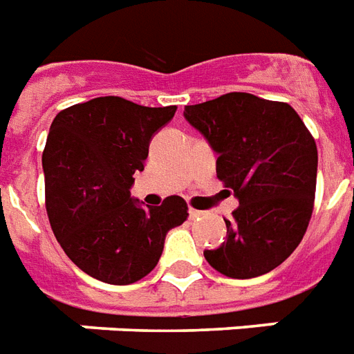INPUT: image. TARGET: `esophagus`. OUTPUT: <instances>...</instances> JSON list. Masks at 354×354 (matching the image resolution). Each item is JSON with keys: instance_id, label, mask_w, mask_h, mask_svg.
I'll list each match as a JSON object with an SVG mask.
<instances>
[{"instance_id": "34e87169", "label": "esophagus", "mask_w": 354, "mask_h": 354, "mask_svg": "<svg viewBox=\"0 0 354 354\" xmlns=\"http://www.w3.org/2000/svg\"><path fill=\"white\" fill-rule=\"evenodd\" d=\"M201 216H204V212L201 210H195V208H189V217L191 219H198Z\"/></svg>"}]
</instances>
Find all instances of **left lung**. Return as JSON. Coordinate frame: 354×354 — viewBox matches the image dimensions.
I'll return each instance as SVG.
<instances>
[{
	"label": "left lung",
	"instance_id": "left-lung-1",
	"mask_svg": "<svg viewBox=\"0 0 354 354\" xmlns=\"http://www.w3.org/2000/svg\"><path fill=\"white\" fill-rule=\"evenodd\" d=\"M185 120L203 133L217 157V178L238 197L227 242L204 251L219 274L263 276L283 263L310 225L317 185V144L297 111L232 91L187 104Z\"/></svg>",
	"mask_w": 354,
	"mask_h": 354
}]
</instances>
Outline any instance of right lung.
I'll list each match as a JSON object with an SVG mask.
<instances>
[{"label":"right lung","instance_id":"1","mask_svg":"<svg viewBox=\"0 0 354 354\" xmlns=\"http://www.w3.org/2000/svg\"><path fill=\"white\" fill-rule=\"evenodd\" d=\"M174 112L106 95L73 104L52 122L43 151L48 221L65 255L99 281L129 285L148 276L167 232L189 216L178 195L153 208L129 195L151 137Z\"/></svg>","mask_w":354,"mask_h":354}]
</instances>
